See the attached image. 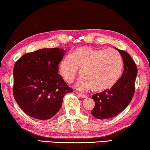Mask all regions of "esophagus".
<instances>
[{
	"label": "esophagus",
	"instance_id": "obj_1",
	"mask_svg": "<svg viewBox=\"0 0 150 150\" xmlns=\"http://www.w3.org/2000/svg\"><path fill=\"white\" fill-rule=\"evenodd\" d=\"M78 95H79L81 98H87V96L86 95V94H81V93H78Z\"/></svg>",
	"mask_w": 150,
	"mask_h": 150
}]
</instances>
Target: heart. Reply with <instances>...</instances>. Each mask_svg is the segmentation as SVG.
Returning a JSON list of instances; mask_svg holds the SVG:
<instances>
[{"label":"heart","mask_w":150,"mask_h":150,"mask_svg":"<svg viewBox=\"0 0 150 150\" xmlns=\"http://www.w3.org/2000/svg\"><path fill=\"white\" fill-rule=\"evenodd\" d=\"M123 60L121 55L113 49L77 47L71 56L61 61L59 71L67 83L73 81L79 73L76 87L81 91L92 89L102 92L113 88L121 77Z\"/></svg>","instance_id":"1"}]
</instances>
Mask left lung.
I'll return each mask as SVG.
<instances>
[{
	"mask_svg": "<svg viewBox=\"0 0 150 150\" xmlns=\"http://www.w3.org/2000/svg\"><path fill=\"white\" fill-rule=\"evenodd\" d=\"M118 50L123 59L124 71L117 83L107 91L93 94L95 106L92 115L100 120L115 117L129 105L134 93V81L137 75L135 62L127 52Z\"/></svg>",
	"mask_w": 150,
	"mask_h": 150,
	"instance_id": "1",
	"label": "left lung"
}]
</instances>
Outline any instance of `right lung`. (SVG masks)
I'll return each instance as SVG.
<instances>
[{
    "label": "right lung",
    "instance_id": "add662e5",
    "mask_svg": "<svg viewBox=\"0 0 150 150\" xmlns=\"http://www.w3.org/2000/svg\"><path fill=\"white\" fill-rule=\"evenodd\" d=\"M64 50L41 49L22 56L13 67V96L22 110L37 120L58 113L63 97L73 90L58 73Z\"/></svg>",
    "mask_w": 150,
    "mask_h": 150
}]
</instances>
